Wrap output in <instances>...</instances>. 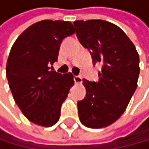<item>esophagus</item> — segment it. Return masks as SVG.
<instances>
[{
  "mask_svg": "<svg viewBox=\"0 0 149 149\" xmlns=\"http://www.w3.org/2000/svg\"><path fill=\"white\" fill-rule=\"evenodd\" d=\"M74 83L75 84H82L83 82V78L81 77V76H74Z\"/></svg>",
  "mask_w": 149,
  "mask_h": 149,
  "instance_id": "1",
  "label": "esophagus"
}]
</instances>
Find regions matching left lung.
<instances>
[{
    "instance_id": "1",
    "label": "left lung",
    "mask_w": 149,
    "mask_h": 149,
    "mask_svg": "<svg viewBox=\"0 0 149 149\" xmlns=\"http://www.w3.org/2000/svg\"><path fill=\"white\" fill-rule=\"evenodd\" d=\"M74 25L80 43L91 51L94 64L102 63L98 82L83 80L87 94L77 102L79 119L88 128H104L121 117L137 88L138 52L125 32L111 22L76 20Z\"/></svg>"
}]
</instances>
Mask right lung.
Instances as JSON below:
<instances>
[{"instance_id":"right-lung-1","label":"right lung","mask_w":149,"mask_h":149,"mask_svg":"<svg viewBox=\"0 0 149 149\" xmlns=\"http://www.w3.org/2000/svg\"><path fill=\"white\" fill-rule=\"evenodd\" d=\"M74 33L70 21L45 19L27 28L9 53L6 76L14 100L23 115L39 126L51 127L58 121L61 104L74 86L71 73L49 69L58 60L62 40Z\"/></svg>"}]
</instances>
